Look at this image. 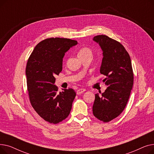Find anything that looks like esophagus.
<instances>
[{
  "label": "esophagus",
  "instance_id": "1",
  "mask_svg": "<svg viewBox=\"0 0 154 154\" xmlns=\"http://www.w3.org/2000/svg\"><path fill=\"white\" fill-rule=\"evenodd\" d=\"M85 91H86V89H85V88H80V89L77 90V95H80V94H82L83 92H85Z\"/></svg>",
  "mask_w": 154,
  "mask_h": 154
}]
</instances>
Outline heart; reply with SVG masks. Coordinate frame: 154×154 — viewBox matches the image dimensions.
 <instances>
[{
	"mask_svg": "<svg viewBox=\"0 0 154 154\" xmlns=\"http://www.w3.org/2000/svg\"><path fill=\"white\" fill-rule=\"evenodd\" d=\"M87 55H92L91 50L87 47L81 48L78 52V56L79 57V58L83 57H85Z\"/></svg>",
	"mask_w": 154,
	"mask_h": 154,
	"instance_id": "obj_1",
	"label": "heart"
}]
</instances>
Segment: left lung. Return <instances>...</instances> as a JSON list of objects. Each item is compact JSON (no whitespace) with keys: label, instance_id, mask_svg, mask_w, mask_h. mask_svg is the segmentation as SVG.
Returning a JSON list of instances; mask_svg holds the SVG:
<instances>
[{"label":"left lung","instance_id":"left-lung-1","mask_svg":"<svg viewBox=\"0 0 154 154\" xmlns=\"http://www.w3.org/2000/svg\"><path fill=\"white\" fill-rule=\"evenodd\" d=\"M103 51L100 69L106 76L103 80L107 85L101 96L95 94L93 105L94 116L103 122H109L124 110L134 84V74L130 55L117 40L106 35L93 38Z\"/></svg>","mask_w":154,"mask_h":154}]
</instances>
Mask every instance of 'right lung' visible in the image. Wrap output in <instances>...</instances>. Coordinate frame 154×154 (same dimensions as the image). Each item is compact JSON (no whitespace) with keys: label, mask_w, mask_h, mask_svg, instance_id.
<instances>
[{"label":"right lung","mask_w":154,"mask_h":154,"mask_svg":"<svg viewBox=\"0 0 154 154\" xmlns=\"http://www.w3.org/2000/svg\"><path fill=\"white\" fill-rule=\"evenodd\" d=\"M77 41L48 38L40 42L28 59L26 74L30 103L47 122L58 124L69 115L76 93L70 88L58 92L55 75L62 70L63 56Z\"/></svg>","instance_id":"right-lung-1"}]
</instances>
